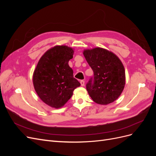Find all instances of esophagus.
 Masks as SVG:
<instances>
[{
  "label": "esophagus",
  "mask_w": 156,
  "mask_h": 156,
  "mask_svg": "<svg viewBox=\"0 0 156 156\" xmlns=\"http://www.w3.org/2000/svg\"><path fill=\"white\" fill-rule=\"evenodd\" d=\"M80 83H81V86H84V83H85V82H84V80H81V81H80Z\"/></svg>",
  "instance_id": "obj_1"
}]
</instances>
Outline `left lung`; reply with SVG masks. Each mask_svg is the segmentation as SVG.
<instances>
[{
  "instance_id": "left-lung-1",
  "label": "left lung",
  "mask_w": 156,
  "mask_h": 156,
  "mask_svg": "<svg viewBox=\"0 0 156 156\" xmlns=\"http://www.w3.org/2000/svg\"><path fill=\"white\" fill-rule=\"evenodd\" d=\"M83 54L94 72L86 84L89 96L100 105L115 101L125 85V70L120 60L112 52L100 48L85 50Z\"/></svg>"
}]
</instances>
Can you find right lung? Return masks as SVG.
Here are the masks:
<instances>
[{
	"label": "right lung",
	"instance_id": "right-lung-1",
	"mask_svg": "<svg viewBox=\"0 0 156 156\" xmlns=\"http://www.w3.org/2000/svg\"><path fill=\"white\" fill-rule=\"evenodd\" d=\"M73 54V50L67 46L54 47L41 56L34 70L35 90L41 100L52 107H62L81 85L68 65Z\"/></svg>",
	"mask_w": 156,
	"mask_h": 156
}]
</instances>
